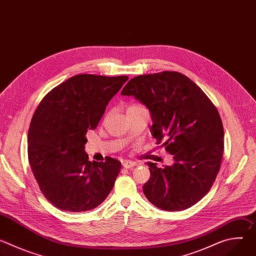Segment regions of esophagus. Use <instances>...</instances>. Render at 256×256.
I'll return each instance as SVG.
<instances>
[{"label": "esophagus", "instance_id": "obj_1", "mask_svg": "<svg viewBox=\"0 0 256 256\" xmlns=\"http://www.w3.org/2000/svg\"><path fill=\"white\" fill-rule=\"evenodd\" d=\"M136 162H134V161H130V160H126V161H124V164H122V166L124 167V168H132V167H134V166H136Z\"/></svg>", "mask_w": 256, "mask_h": 256}]
</instances>
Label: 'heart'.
<instances>
[{
    "mask_svg": "<svg viewBox=\"0 0 256 256\" xmlns=\"http://www.w3.org/2000/svg\"><path fill=\"white\" fill-rule=\"evenodd\" d=\"M140 108H144L140 104H138V103H132V104H130V105L128 106V110H136V109H140Z\"/></svg>",
    "mask_w": 256,
    "mask_h": 256,
    "instance_id": "1",
    "label": "heart"
}]
</instances>
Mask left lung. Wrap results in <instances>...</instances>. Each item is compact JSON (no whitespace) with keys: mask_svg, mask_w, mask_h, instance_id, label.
<instances>
[{"mask_svg":"<svg viewBox=\"0 0 256 256\" xmlns=\"http://www.w3.org/2000/svg\"><path fill=\"white\" fill-rule=\"evenodd\" d=\"M122 95L134 96L149 108L151 132L173 155L174 164L158 168L142 192L164 210H182L202 200L220 170L224 128L216 106L190 78L178 72L140 75L128 82Z\"/></svg>","mask_w":256,"mask_h":256,"instance_id":"1","label":"left lung"}]
</instances>
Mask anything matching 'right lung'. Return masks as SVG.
Masks as SVG:
<instances>
[{"label":"right lung","instance_id":"add662e5","mask_svg":"<svg viewBox=\"0 0 256 256\" xmlns=\"http://www.w3.org/2000/svg\"><path fill=\"white\" fill-rule=\"evenodd\" d=\"M128 76L81 74L48 92L28 130V160L46 198L60 210L86 212L112 192L122 163L89 161L86 134L96 128L106 105Z\"/></svg>","mask_w":256,"mask_h":256}]
</instances>
